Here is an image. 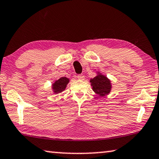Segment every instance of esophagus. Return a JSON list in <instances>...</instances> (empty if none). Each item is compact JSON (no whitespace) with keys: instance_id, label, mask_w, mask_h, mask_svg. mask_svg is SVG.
<instances>
[{"instance_id":"1","label":"esophagus","mask_w":159,"mask_h":159,"mask_svg":"<svg viewBox=\"0 0 159 159\" xmlns=\"http://www.w3.org/2000/svg\"><path fill=\"white\" fill-rule=\"evenodd\" d=\"M77 78H78V79H79V80H84V75H82V74H79V75H77Z\"/></svg>"}]
</instances>
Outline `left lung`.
<instances>
[{"instance_id": "1", "label": "left lung", "mask_w": 159, "mask_h": 159, "mask_svg": "<svg viewBox=\"0 0 159 159\" xmlns=\"http://www.w3.org/2000/svg\"><path fill=\"white\" fill-rule=\"evenodd\" d=\"M96 73V76L90 79L91 86L95 93L100 97H103L110 93L112 89V84L111 80L105 75L99 71H97Z\"/></svg>"}]
</instances>
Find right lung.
Wrapping results in <instances>:
<instances>
[{"label":"right lung","instance_id":"obj_1","mask_svg":"<svg viewBox=\"0 0 159 159\" xmlns=\"http://www.w3.org/2000/svg\"><path fill=\"white\" fill-rule=\"evenodd\" d=\"M69 81L70 79H68L67 77H61L59 79L55 80L51 85V89L53 91V93L58 94L63 92L66 89Z\"/></svg>","mask_w":159,"mask_h":159}]
</instances>
